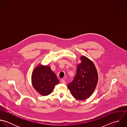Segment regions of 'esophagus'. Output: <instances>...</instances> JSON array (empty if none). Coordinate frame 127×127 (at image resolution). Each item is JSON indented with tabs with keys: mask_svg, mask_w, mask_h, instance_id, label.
I'll use <instances>...</instances> for the list:
<instances>
[{
	"mask_svg": "<svg viewBox=\"0 0 127 127\" xmlns=\"http://www.w3.org/2000/svg\"><path fill=\"white\" fill-rule=\"evenodd\" d=\"M61 83H63V84H65L66 83V82H65V80H64V79H61Z\"/></svg>",
	"mask_w": 127,
	"mask_h": 127,
	"instance_id": "1",
	"label": "esophagus"
}]
</instances>
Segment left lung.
<instances>
[{
    "instance_id": "8db88e82",
    "label": "left lung",
    "mask_w": 127,
    "mask_h": 127,
    "mask_svg": "<svg viewBox=\"0 0 127 127\" xmlns=\"http://www.w3.org/2000/svg\"><path fill=\"white\" fill-rule=\"evenodd\" d=\"M76 74L67 88L73 96L79 100L89 98L93 92L98 83V73L93 63L85 56L80 58Z\"/></svg>"
}]
</instances>
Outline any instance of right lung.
<instances>
[{
	"instance_id": "obj_1",
	"label": "right lung",
	"mask_w": 127,
	"mask_h": 127,
	"mask_svg": "<svg viewBox=\"0 0 127 127\" xmlns=\"http://www.w3.org/2000/svg\"><path fill=\"white\" fill-rule=\"evenodd\" d=\"M59 83L56 74L48 66L38 65L32 73V85L42 95L47 96L51 93L55 86Z\"/></svg>"
}]
</instances>
